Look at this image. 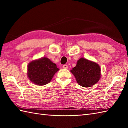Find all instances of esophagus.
I'll use <instances>...</instances> for the list:
<instances>
[{
	"mask_svg": "<svg viewBox=\"0 0 128 128\" xmlns=\"http://www.w3.org/2000/svg\"><path fill=\"white\" fill-rule=\"evenodd\" d=\"M62 68H63V69H68V66L67 65H66V64L63 65V66H62Z\"/></svg>",
	"mask_w": 128,
	"mask_h": 128,
	"instance_id": "34e87169",
	"label": "esophagus"
}]
</instances>
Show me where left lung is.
I'll return each mask as SVG.
<instances>
[{
  "mask_svg": "<svg viewBox=\"0 0 128 128\" xmlns=\"http://www.w3.org/2000/svg\"><path fill=\"white\" fill-rule=\"evenodd\" d=\"M78 85L88 88L97 83L100 78V68L95 62L81 58L76 66L70 70Z\"/></svg>",
  "mask_w": 128,
  "mask_h": 128,
  "instance_id": "1",
  "label": "left lung"
}]
</instances>
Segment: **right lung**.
I'll list each match as a JSON object with an SVG mask.
<instances>
[{"mask_svg":"<svg viewBox=\"0 0 128 128\" xmlns=\"http://www.w3.org/2000/svg\"><path fill=\"white\" fill-rule=\"evenodd\" d=\"M59 69L46 57L31 62L28 66V76L32 82L42 86L50 82Z\"/></svg>","mask_w":128,"mask_h":128,"instance_id":"obj_1","label":"right lung"}]
</instances>
